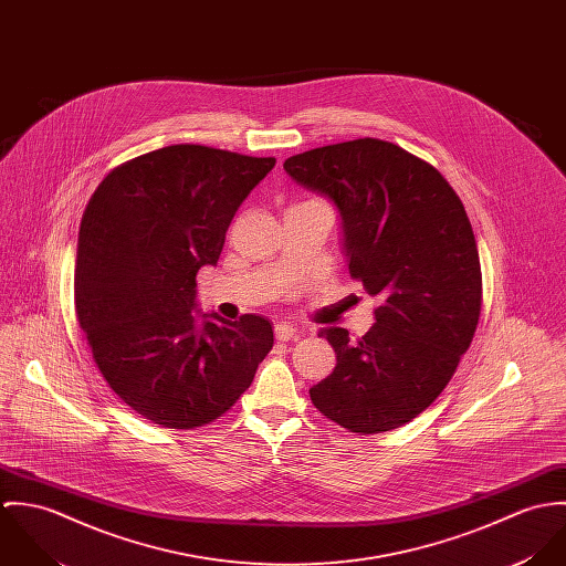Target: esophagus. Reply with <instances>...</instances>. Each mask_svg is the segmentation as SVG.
<instances>
[{
  "instance_id": "esophagus-1",
  "label": "esophagus",
  "mask_w": 566,
  "mask_h": 566,
  "mask_svg": "<svg viewBox=\"0 0 566 566\" xmlns=\"http://www.w3.org/2000/svg\"><path fill=\"white\" fill-rule=\"evenodd\" d=\"M298 328L294 324L279 323L274 326V335L279 342H290V339H296L298 337Z\"/></svg>"
}]
</instances>
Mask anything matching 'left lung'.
<instances>
[{
  "label": "left lung",
  "instance_id": "1",
  "mask_svg": "<svg viewBox=\"0 0 566 566\" xmlns=\"http://www.w3.org/2000/svg\"><path fill=\"white\" fill-rule=\"evenodd\" d=\"M283 167L335 202L348 272L379 303L361 337L321 331L337 364L312 403L353 433L397 429L440 397L480 323L482 265L464 205L433 165L373 137Z\"/></svg>",
  "mask_w": 566,
  "mask_h": 566
}]
</instances>
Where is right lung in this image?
<instances>
[{
  "label": "right lung",
  "mask_w": 566,
  "mask_h": 566,
  "mask_svg": "<svg viewBox=\"0 0 566 566\" xmlns=\"http://www.w3.org/2000/svg\"><path fill=\"white\" fill-rule=\"evenodd\" d=\"M274 157L178 144L115 167L82 213L76 316L111 390L142 418L196 429L227 413L272 350V324L211 314L196 326V274Z\"/></svg>",
  "instance_id": "add662e5"
}]
</instances>
